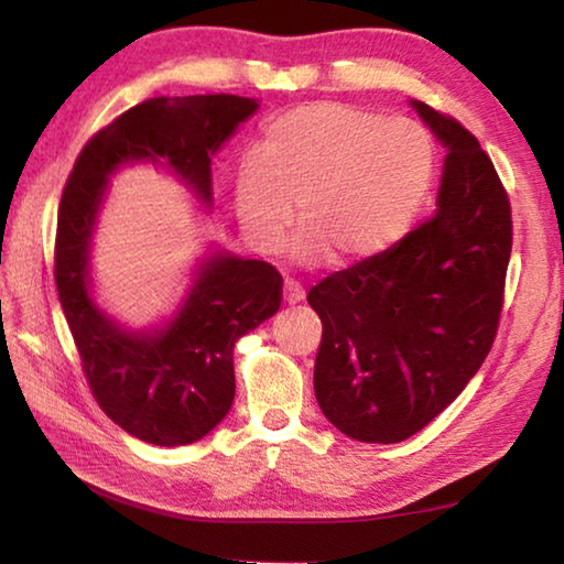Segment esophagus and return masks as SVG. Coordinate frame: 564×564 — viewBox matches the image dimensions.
<instances>
[{"mask_svg": "<svg viewBox=\"0 0 564 564\" xmlns=\"http://www.w3.org/2000/svg\"><path fill=\"white\" fill-rule=\"evenodd\" d=\"M283 299H285V303H289V305L301 303L305 299V289H303L299 281L285 279V283H283Z\"/></svg>", "mask_w": 564, "mask_h": 564, "instance_id": "34e87169", "label": "esophagus"}]
</instances>
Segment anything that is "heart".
<instances>
[{
    "instance_id": "1",
    "label": "heart",
    "mask_w": 564,
    "mask_h": 564,
    "mask_svg": "<svg viewBox=\"0 0 564 564\" xmlns=\"http://www.w3.org/2000/svg\"><path fill=\"white\" fill-rule=\"evenodd\" d=\"M433 171L435 149L420 123L343 101L305 104L275 117L259 156L238 166V224L256 251L279 253L295 204L301 261L358 263L408 231Z\"/></svg>"
}]
</instances>
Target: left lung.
I'll use <instances>...</instances> for the list:
<instances>
[{
	"instance_id": "8db88e82",
	"label": "left lung",
	"mask_w": 564,
	"mask_h": 564,
	"mask_svg": "<svg viewBox=\"0 0 564 564\" xmlns=\"http://www.w3.org/2000/svg\"><path fill=\"white\" fill-rule=\"evenodd\" d=\"M413 107L447 147L433 218L308 291L318 405L362 443L408 441L463 393L498 336L512 251L508 191L480 141Z\"/></svg>"
}]
</instances>
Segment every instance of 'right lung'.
I'll use <instances>...</instances> for the list:
<instances>
[{"mask_svg":"<svg viewBox=\"0 0 564 564\" xmlns=\"http://www.w3.org/2000/svg\"><path fill=\"white\" fill-rule=\"evenodd\" d=\"M259 104L234 94L156 97L123 111L84 144L56 214L54 281L94 400L151 445H188L234 403V343L279 311L283 275L265 261L216 256L184 308L156 336H133L87 291V251L107 176L127 161H166L212 202V156Z\"/></svg>","mask_w":564,"mask_h":564,"instance_id":"right-lung-1","label":"right lung"}]
</instances>
